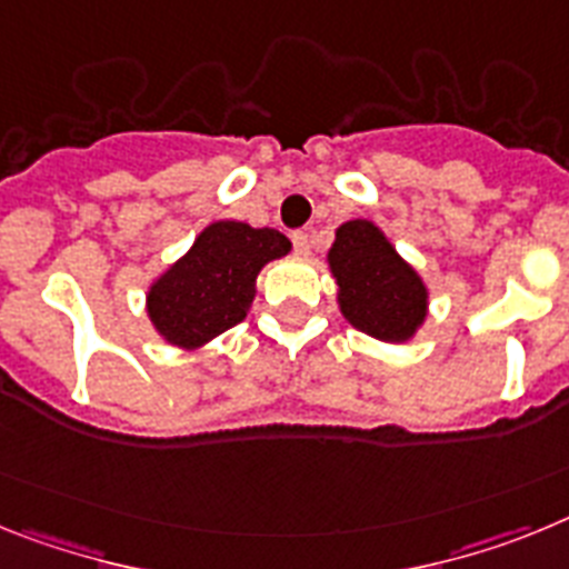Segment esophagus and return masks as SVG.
Segmentation results:
<instances>
[{
	"label": "esophagus",
	"mask_w": 569,
	"mask_h": 569,
	"mask_svg": "<svg viewBox=\"0 0 569 569\" xmlns=\"http://www.w3.org/2000/svg\"><path fill=\"white\" fill-rule=\"evenodd\" d=\"M291 246H295V254L306 257L309 254V234H306V231H295V234H291Z\"/></svg>",
	"instance_id": "esophagus-1"
}]
</instances>
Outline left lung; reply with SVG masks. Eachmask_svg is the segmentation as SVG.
Wrapping results in <instances>:
<instances>
[{
    "instance_id": "8db88e82",
    "label": "left lung",
    "mask_w": 569,
    "mask_h": 569,
    "mask_svg": "<svg viewBox=\"0 0 569 569\" xmlns=\"http://www.w3.org/2000/svg\"><path fill=\"white\" fill-rule=\"evenodd\" d=\"M329 269L340 312L360 332L403 343L427 320L429 291L421 274L369 220H349L335 231Z\"/></svg>"
}]
</instances>
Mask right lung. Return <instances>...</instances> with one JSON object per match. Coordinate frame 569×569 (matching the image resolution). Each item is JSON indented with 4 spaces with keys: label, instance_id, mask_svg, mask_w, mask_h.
<instances>
[{
    "label": "right lung",
    "instance_id": "right-lung-1",
    "mask_svg": "<svg viewBox=\"0 0 569 569\" xmlns=\"http://www.w3.org/2000/svg\"><path fill=\"white\" fill-rule=\"evenodd\" d=\"M289 249V237L280 231L217 220L151 283L148 318L171 346L200 349L246 318L260 269Z\"/></svg>",
    "mask_w": 569,
    "mask_h": 569
}]
</instances>
